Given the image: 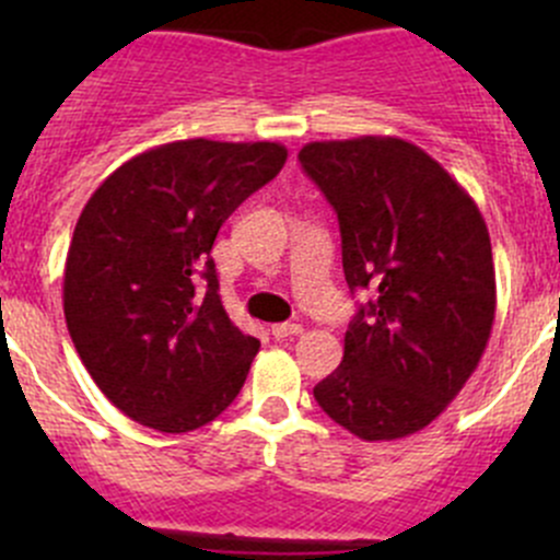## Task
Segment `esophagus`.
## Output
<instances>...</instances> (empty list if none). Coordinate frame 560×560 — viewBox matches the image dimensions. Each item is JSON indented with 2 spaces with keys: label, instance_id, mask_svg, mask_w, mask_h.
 <instances>
[{
  "label": "esophagus",
  "instance_id": "1",
  "mask_svg": "<svg viewBox=\"0 0 560 560\" xmlns=\"http://www.w3.org/2000/svg\"><path fill=\"white\" fill-rule=\"evenodd\" d=\"M270 332H273L276 338H290V336H298V332H303V327L295 325V322H279V325L270 327Z\"/></svg>",
  "mask_w": 560,
  "mask_h": 560
}]
</instances>
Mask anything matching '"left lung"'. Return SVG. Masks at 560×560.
<instances>
[{"label":"left lung","mask_w":560,"mask_h":560,"mask_svg":"<svg viewBox=\"0 0 560 560\" xmlns=\"http://www.w3.org/2000/svg\"><path fill=\"white\" fill-rule=\"evenodd\" d=\"M341 230L349 290H371L343 360L314 387L332 422L365 442L431 425L479 365L495 319L490 235L477 202L400 138L316 140L298 154Z\"/></svg>","instance_id":"8db88e82"}]
</instances>
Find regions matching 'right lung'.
Returning a JSON list of instances; mask_svg holds the SVG:
<instances>
[{
	"label": "right lung",
	"mask_w": 560,
	"mask_h": 560,
	"mask_svg": "<svg viewBox=\"0 0 560 560\" xmlns=\"http://www.w3.org/2000/svg\"><path fill=\"white\" fill-rule=\"evenodd\" d=\"M284 162L268 140H175L89 197L65 265L67 330L107 400L140 425L195 431L244 387L259 341L224 312L211 248Z\"/></svg>",
	"instance_id": "add662e5"
}]
</instances>
